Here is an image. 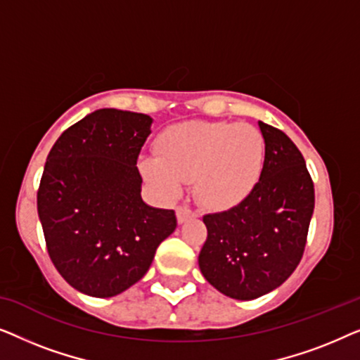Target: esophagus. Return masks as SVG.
<instances>
[{
    "label": "esophagus",
    "mask_w": 360,
    "mask_h": 360,
    "mask_svg": "<svg viewBox=\"0 0 360 360\" xmlns=\"http://www.w3.org/2000/svg\"><path fill=\"white\" fill-rule=\"evenodd\" d=\"M193 218H196V213L195 211H191L188 206H179V208H176V219H179L180 224Z\"/></svg>",
    "instance_id": "esophagus-1"
}]
</instances>
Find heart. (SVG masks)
<instances>
[{"mask_svg":"<svg viewBox=\"0 0 360 360\" xmlns=\"http://www.w3.org/2000/svg\"><path fill=\"white\" fill-rule=\"evenodd\" d=\"M157 155L141 159L139 167L165 198H176L185 181H193L201 206L226 211L243 203L262 179L265 139L252 124L190 121L162 132Z\"/></svg>","mask_w":360,"mask_h":360,"instance_id":"heart-1","label":"heart"}]
</instances>
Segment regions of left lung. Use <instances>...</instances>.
<instances>
[{"label": "left lung", "instance_id": "8db88e82", "mask_svg": "<svg viewBox=\"0 0 360 360\" xmlns=\"http://www.w3.org/2000/svg\"><path fill=\"white\" fill-rule=\"evenodd\" d=\"M265 139L262 179L234 208L203 216L208 229L198 264L226 297L254 300L280 287L303 257L314 186L293 141L259 121Z\"/></svg>", "mask_w": 360, "mask_h": 360}]
</instances>
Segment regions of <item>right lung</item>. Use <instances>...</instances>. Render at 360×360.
<instances>
[{"label":"right lung","instance_id":"right-lung-1","mask_svg":"<svg viewBox=\"0 0 360 360\" xmlns=\"http://www.w3.org/2000/svg\"><path fill=\"white\" fill-rule=\"evenodd\" d=\"M152 117L98 110L62 132L37 191L47 252L78 292L120 295L144 277L155 250L176 228L174 210L141 198L137 157Z\"/></svg>","mask_w":360,"mask_h":360}]
</instances>
